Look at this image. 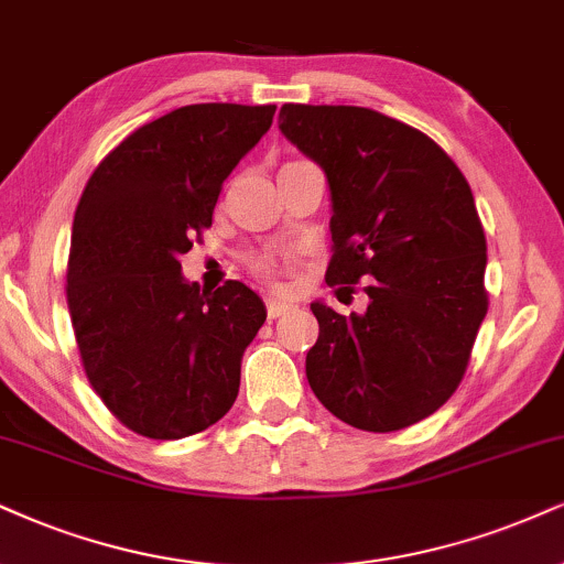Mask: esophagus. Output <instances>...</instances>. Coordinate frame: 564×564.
Segmentation results:
<instances>
[{"label":"esophagus","instance_id":"esophagus-1","mask_svg":"<svg viewBox=\"0 0 564 564\" xmlns=\"http://www.w3.org/2000/svg\"><path fill=\"white\" fill-rule=\"evenodd\" d=\"M293 308V303H284L280 297H267V316L269 318H280L282 314Z\"/></svg>","mask_w":564,"mask_h":564}]
</instances>
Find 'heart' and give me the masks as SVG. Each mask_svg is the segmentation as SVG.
Segmentation results:
<instances>
[{
	"mask_svg": "<svg viewBox=\"0 0 564 564\" xmlns=\"http://www.w3.org/2000/svg\"><path fill=\"white\" fill-rule=\"evenodd\" d=\"M246 267L250 269V274L261 276V280H274L282 261L274 250H256V253L246 256Z\"/></svg>",
	"mask_w": 564,
	"mask_h": 564,
	"instance_id": "1",
	"label": "heart"
}]
</instances>
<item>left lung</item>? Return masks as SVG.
Segmentation results:
<instances>
[{
	"label": "left lung",
	"instance_id": "1",
	"mask_svg": "<svg viewBox=\"0 0 564 564\" xmlns=\"http://www.w3.org/2000/svg\"><path fill=\"white\" fill-rule=\"evenodd\" d=\"M280 130L329 180L326 284L352 293L364 282L368 295L360 316L311 303L308 384L350 426H413L463 381L489 308L468 180L426 133L366 107L284 104Z\"/></svg>",
	"mask_w": 564,
	"mask_h": 564
}]
</instances>
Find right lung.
Instances as JSON below:
<instances>
[{"mask_svg": "<svg viewBox=\"0 0 564 564\" xmlns=\"http://www.w3.org/2000/svg\"><path fill=\"white\" fill-rule=\"evenodd\" d=\"M274 112L191 104L159 117L101 159L75 208L65 293L83 371L109 413L149 440L198 434L238 398L267 308L238 280L200 293L180 256L212 227L221 183Z\"/></svg>", "mask_w": 564, "mask_h": 564, "instance_id": "obj_1", "label": "right lung"}]
</instances>
